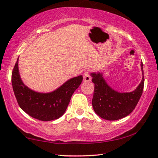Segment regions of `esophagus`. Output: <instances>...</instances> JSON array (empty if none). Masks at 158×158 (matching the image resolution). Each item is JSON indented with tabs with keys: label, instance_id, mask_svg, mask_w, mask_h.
Segmentation results:
<instances>
[{
	"label": "esophagus",
	"instance_id": "1",
	"mask_svg": "<svg viewBox=\"0 0 158 158\" xmlns=\"http://www.w3.org/2000/svg\"><path fill=\"white\" fill-rule=\"evenodd\" d=\"M83 81L84 82H90L91 81V77H90V73L88 71L84 73L83 74Z\"/></svg>",
	"mask_w": 158,
	"mask_h": 158
}]
</instances>
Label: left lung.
I'll return each instance as SVG.
<instances>
[{"mask_svg": "<svg viewBox=\"0 0 158 158\" xmlns=\"http://www.w3.org/2000/svg\"><path fill=\"white\" fill-rule=\"evenodd\" d=\"M142 80L132 92L119 93L110 87L101 73L90 74L94 83L92 105L97 115L106 120L114 121L128 116L135 109L144 88L143 63L141 62Z\"/></svg>", "mask_w": 158, "mask_h": 158, "instance_id": "obj_1", "label": "left lung"}]
</instances>
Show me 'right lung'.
<instances>
[{
    "mask_svg": "<svg viewBox=\"0 0 158 158\" xmlns=\"http://www.w3.org/2000/svg\"><path fill=\"white\" fill-rule=\"evenodd\" d=\"M18 63L19 58L13 70L11 82L14 95L21 109L31 117L44 122L57 119L63 115L73 93L83 81V76L73 77L57 90L42 94L29 89L23 83Z\"/></svg>",
    "mask_w": 158,
    "mask_h": 158,
    "instance_id": "obj_1",
    "label": "right lung"
}]
</instances>
